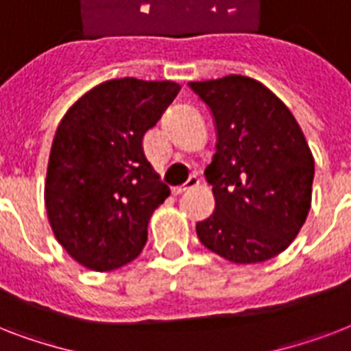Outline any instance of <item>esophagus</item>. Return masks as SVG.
Returning <instances> with one entry per match:
<instances>
[{
	"instance_id": "obj_1",
	"label": "esophagus",
	"mask_w": 351,
	"mask_h": 351,
	"mask_svg": "<svg viewBox=\"0 0 351 351\" xmlns=\"http://www.w3.org/2000/svg\"><path fill=\"white\" fill-rule=\"evenodd\" d=\"M198 184H200V180H198V176H189V180L186 182V184H182V186H176L173 187L171 191H173V195H182V193L189 191V189H195V187H198Z\"/></svg>"
}]
</instances>
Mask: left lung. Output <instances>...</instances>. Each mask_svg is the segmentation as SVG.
Segmentation results:
<instances>
[{
  "label": "left lung",
  "mask_w": 351,
  "mask_h": 351,
  "mask_svg": "<svg viewBox=\"0 0 351 351\" xmlns=\"http://www.w3.org/2000/svg\"><path fill=\"white\" fill-rule=\"evenodd\" d=\"M217 125L206 167L215 211L197 224L208 250L234 264L277 256L299 234L311 206L315 162L304 132L266 85L247 76L191 82Z\"/></svg>",
  "instance_id": "8db88e82"
}]
</instances>
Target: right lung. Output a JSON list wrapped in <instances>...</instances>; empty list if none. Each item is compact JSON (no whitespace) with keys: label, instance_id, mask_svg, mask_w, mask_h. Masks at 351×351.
Returning a JSON list of instances; mask_svg holds the SVG:
<instances>
[{"label":"right lung","instance_id":"obj_1","mask_svg":"<svg viewBox=\"0 0 351 351\" xmlns=\"http://www.w3.org/2000/svg\"><path fill=\"white\" fill-rule=\"evenodd\" d=\"M175 82L109 80L85 93L52 140L45 208L54 237L95 271L134 261L169 187L143 154V134L178 95Z\"/></svg>","mask_w":351,"mask_h":351}]
</instances>
